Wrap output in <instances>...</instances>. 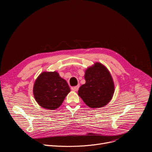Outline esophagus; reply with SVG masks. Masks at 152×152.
I'll use <instances>...</instances> for the list:
<instances>
[{
    "mask_svg": "<svg viewBox=\"0 0 152 152\" xmlns=\"http://www.w3.org/2000/svg\"><path fill=\"white\" fill-rule=\"evenodd\" d=\"M79 86H75V87H71V89L73 90V91H77L78 90V89H79Z\"/></svg>",
    "mask_w": 152,
    "mask_h": 152,
    "instance_id": "1",
    "label": "esophagus"
}]
</instances>
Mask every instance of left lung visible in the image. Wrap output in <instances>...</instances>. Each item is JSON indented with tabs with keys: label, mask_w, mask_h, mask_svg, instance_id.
<instances>
[{
	"label": "left lung",
	"mask_w": 152,
	"mask_h": 152,
	"mask_svg": "<svg viewBox=\"0 0 152 152\" xmlns=\"http://www.w3.org/2000/svg\"><path fill=\"white\" fill-rule=\"evenodd\" d=\"M86 83L79 87L78 95L92 108L105 107L112 99L115 84L108 69L103 64L95 62L85 71Z\"/></svg>",
	"instance_id": "1"
}]
</instances>
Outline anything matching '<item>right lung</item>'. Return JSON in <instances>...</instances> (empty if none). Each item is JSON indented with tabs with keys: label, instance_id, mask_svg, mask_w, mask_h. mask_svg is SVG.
<instances>
[{
	"label": "right lung",
	"instance_id": "right-lung-1",
	"mask_svg": "<svg viewBox=\"0 0 152 152\" xmlns=\"http://www.w3.org/2000/svg\"><path fill=\"white\" fill-rule=\"evenodd\" d=\"M69 92L67 82L57 71L42 72L36 79L33 87L37 103L42 108L51 110L58 108Z\"/></svg>",
	"mask_w": 152,
	"mask_h": 152
}]
</instances>
